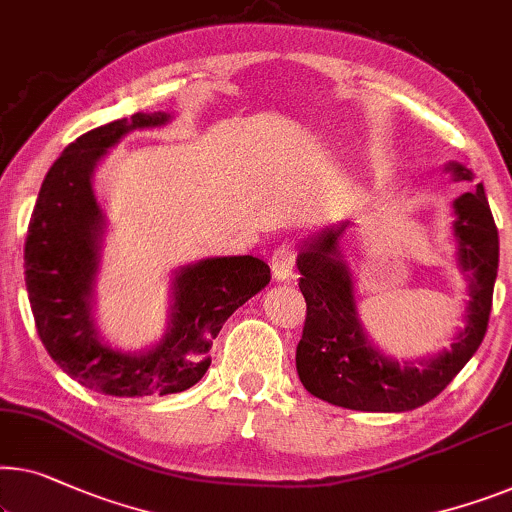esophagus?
<instances>
[{
	"instance_id": "1",
	"label": "esophagus",
	"mask_w": 512,
	"mask_h": 512,
	"mask_svg": "<svg viewBox=\"0 0 512 512\" xmlns=\"http://www.w3.org/2000/svg\"><path fill=\"white\" fill-rule=\"evenodd\" d=\"M295 261H298V249L288 242L279 244L270 258V268H272L274 279H279V281L291 279L293 270H295Z\"/></svg>"
}]
</instances>
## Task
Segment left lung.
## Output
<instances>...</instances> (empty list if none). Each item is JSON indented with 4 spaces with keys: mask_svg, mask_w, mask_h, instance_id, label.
I'll return each mask as SVG.
<instances>
[{
    "mask_svg": "<svg viewBox=\"0 0 512 512\" xmlns=\"http://www.w3.org/2000/svg\"><path fill=\"white\" fill-rule=\"evenodd\" d=\"M457 180H471V170L453 164ZM459 265L469 274L466 328L439 358L402 365L381 355L362 335L355 314L353 281L339 258L342 231H323L298 256L300 291L307 302L305 328L295 351L300 381L311 395L353 411H411L427 404L462 372L483 342L492 311L499 233L483 184L455 201Z\"/></svg>",
    "mask_w": 512,
    "mask_h": 512,
    "instance_id": "left-lung-1",
    "label": "left lung"
}]
</instances>
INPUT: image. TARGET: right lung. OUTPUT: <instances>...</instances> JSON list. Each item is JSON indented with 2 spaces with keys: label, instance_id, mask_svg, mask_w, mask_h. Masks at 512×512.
Returning <instances> with one entry per match:
<instances>
[{
  "label": "right lung",
  "instance_id": "add662e5",
  "mask_svg": "<svg viewBox=\"0 0 512 512\" xmlns=\"http://www.w3.org/2000/svg\"><path fill=\"white\" fill-rule=\"evenodd\" d=\"M168 117L136 113L76 138L48 170L29 219L25 281L41 344L71 379L103 395H170L196 385L210 367L221 325L270 281L261 258H207L175 277L170 332L157 348L127 355L96 337L90 291L101 212L92 170L124 133L159 127Z\"/></svg>",
  "mask_w": 512,
  "mask_h": 512
}]
</instances>
